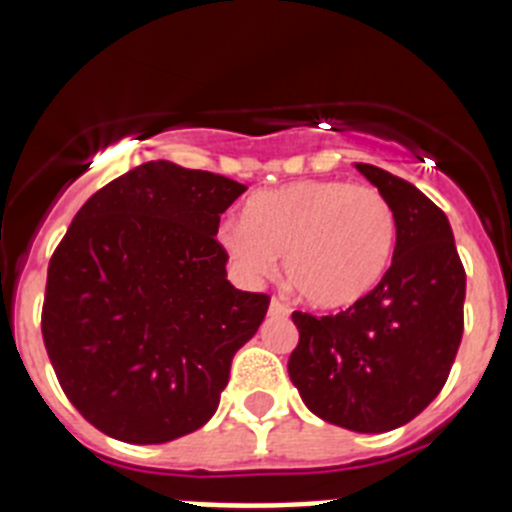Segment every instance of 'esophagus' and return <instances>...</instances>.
Listing matches in <instances>:
<instances>
[{"label": "esophagus", "mask_w": 512, "mask_h": 512, "mask_svg": "<svg viewBox=\"0 0 512 512\" xmlns=\"http://www.w3.org/2000/svg\"><path fill=\"white\" fill-rule=\"evenodd\" d=\"M269 312L271 315H289V307L284 305L282 300H277V297H274V300L269 302Z\"/></svg>", "instance_id": "esophagus-1"}]
</instances>
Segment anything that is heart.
Returning a JSON list of instances; mask_svg holds the SVG:
<instances>
[{
  "instance_id": "heart-1",
  "label": "heart",
  "mask_w": 512,
  "mask_h": 512,
  "mask_svg": "<svg viewBox=\"0 0 512 512\" xmlns=\"http://www.w3.org/2000/svg\"><path fill=\"white\" fill-rule=\"evenodd\" d=\"M397 223L379 189L343 179H305L251 197L243 220L220 228V243L248 277H264L284 256L300 300L341 310L364 300L390 269Z\"/></svg>"
}]
</instances>
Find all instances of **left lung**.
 Instances as JSON below:
<instances>
[{"instance_id":"1","label":"left lung","mask_w":512,"mask_h":512,"mask_svg":"<svg viewBox=\"0 0 512 512\" xmlns=\"http://www.w3.org/2000/svg\"><path fill=\"white\" fill-rule=\"evenodd\" d=\"M356 169L395 212L392 266L364 300L338 315L292 312L300 343L287 369L318 418L384 433L423 413L449 379L464 333L467 274L441 207L390 171Z\"/></svg>"}]
</instances>
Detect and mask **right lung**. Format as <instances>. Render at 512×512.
Listing matches in <instances>:
<instances>
[{
	"label": "right lung",
	"instance_id": "add662e5",
	"mask_svg": "<svg viewBox=\"0 0 512 512\" xmlns=\"http://www.w3.org/2000/svg\"><path fill=\"white\" fill-rule=\"evenodd\" d=\"M246 187L148 161L92 194L48 264L43 341L94 428L166 443L215 415L269 295L228 282L220 215Z\"/></svg>",
	"mask_w": 512,
	"mask_h": 512
}]
</instances>
